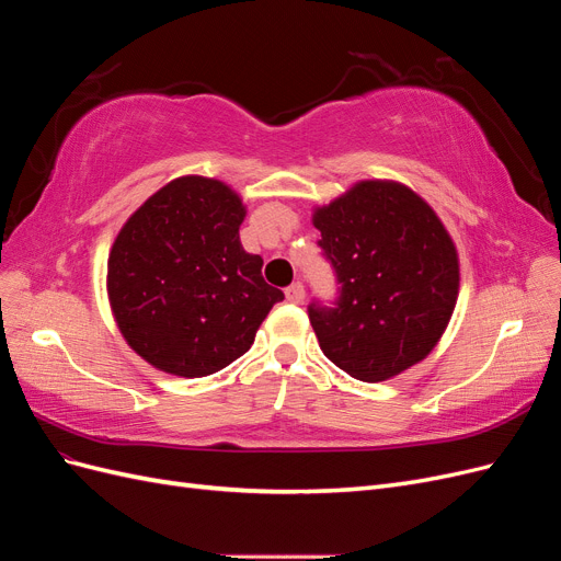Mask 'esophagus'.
Listing matches in <instances>:
<instances>
[{"mask_svg": "<svg viewBox=\"0 0 561 561\" xmlns=\"http://www.w3.org/2000/svg\"><path fill=\"white\" fill-rule=\"evenodd\" d=\"M285 297H287V301L301 304V301H304V285L297 280V283H293L290 287H285Z\"/></svg>", "mask_w": 561, "mask_h": 561, "instance_id": "esophagus-1", "label": "esophagus"}]
</instances>
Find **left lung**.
<instances>
[{"label":"left lung","mask_w":561,"mask_h":561,"mask_svg":"<svg viewBox=\"0 0 561 561\" xmlns=\"http://www.w3.org/2000/svg\"><path fill=\"white\" fill-rule=\"evenodd\" d=\"M318 248L336 297L311 299L322 353L346 375L383 381L426 358L458 295V257L433 208L398 182L369 180L318 208Z\"/></svg>","instance_id":"8db88e82"}]
</instances>
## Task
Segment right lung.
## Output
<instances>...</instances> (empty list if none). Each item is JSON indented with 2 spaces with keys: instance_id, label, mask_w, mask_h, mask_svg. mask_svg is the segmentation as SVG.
Here are the masks:
<instances>
[{
  "instance_id": "right-lung-1",
  "label": "right lung",
  "mask_w": 561,
  "mask_h": 561,
  "mask_svg": "<svg viewBox=\"0 0 561 561\" xmlns=\"http://www.w3.org/2000/svg\"><path fill=\"white\" fill-rule=\"evenodd\" d=\"M241 198L208 178H178L130 215L107 262L112 311L130 348L186 379L225 369L285 295L241 248Z\"/></svg>"
}]
</instances>
